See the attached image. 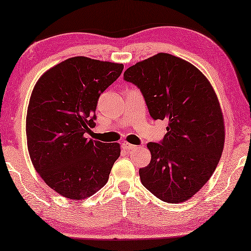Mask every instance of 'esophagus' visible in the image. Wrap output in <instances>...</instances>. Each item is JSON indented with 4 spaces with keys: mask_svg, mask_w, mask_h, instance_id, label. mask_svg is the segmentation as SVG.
<instances>
[{
    "mask_svg": "<svg viewBox=\"0 0 251 251\" xmlns=\"http://www.w3.org/2000/svg\"><path fill=\"white\" fill-rule=\"evenodd\" d=\"M122 147H123V149H124V150H126V151H134L135 149H137V146H134V145H130V143H128V142H124L122 145Z\"/></svg>",
    "mask_w": 251,
    "mask_h": 251,
    "instance_id": "1",
    "label": "esophagus"
}]
</instances>
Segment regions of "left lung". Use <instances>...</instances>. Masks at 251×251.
I'll list each match as a JSON object with an SVG mask.
<instances>
[{"label":"left lung","instance_id":"8db88e82","mask_svg":"<svg viewBox=\"0 0 251 251\" xmlns=\"http://www.w3.org/2000/svg\"><path fill=\"white\" fill-rule=\"evenodd\" d=\"M124 79L141 90L154 120L168 121L161 143H148L151 162L139 169L141 183L163 201H188L210 179L225 147L214 88L192 63L166 52L131 66Z\"/></svg>","mask_w":251,"mask_h":251}]
</instances>
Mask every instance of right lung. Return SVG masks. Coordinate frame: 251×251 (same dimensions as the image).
Here are the masks:
<instances>
[{
  "mask_svg": "<svg viewBox=\"0 0 251 251\" xmlns=\"http://www.w3.org/2000/svg\"><path fill=\"white\" fill-rule=\"evenodd\" d=\"M123 69V63L72 57L47 70L32 90L25 120L30 158L45 183L69 200L99 191L121 155L119 143L84 135L96 126L100 95Z\"/></svg>",
  "mask_w": 251,
  "mask_h": 251,
  "instance_id": "add662e5",
  "label": "right lung"
}]
</instances>
